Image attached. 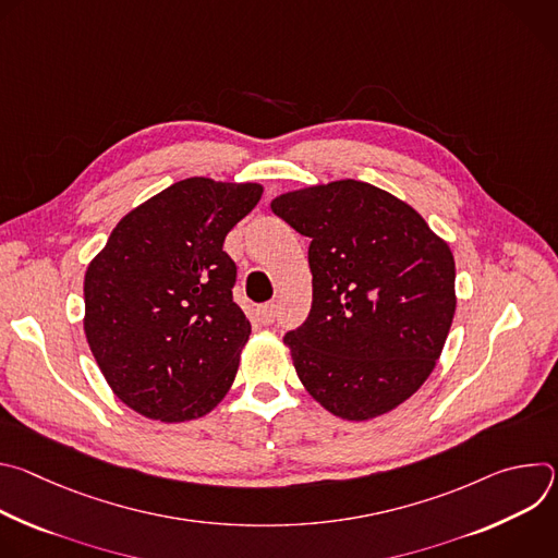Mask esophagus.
I'll return each mask as SVG.
<instances>
[{"instance_id":"obj_1","label":"esophagus","mask_w":558,"mask_h":558,"mask_svg":"<svg viewBox=\"0 0 558 558\" xmlns=\"http://www.w3.org/2000/svg\"><path fill=\"white\" fill-rule=\"evenodd\" d=\"M256 313H258V320L263 325H271L276 320V315H278V306L274 302H267V304H260L256 308Z\"/></svg>"}]
</instances>
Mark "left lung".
<instances>
[{
	"label": "left lung",
	"mask_w": 558,
	"mask_h": 558,
	"mask_svg": "<svg viewBox=\"0 0 558 558\" xmlns=\"http://www.w3.org/2000/svg\"><path fill=\"white\" fill-rule=\"evenodd\" d=\"M271 211L311 238V311L284 336L302 386L349 422L407 402L454 317L448 243L409 203L353 179L280 194Z\"/></svg>",
	"instance_id": "obj_1"
}]
</instances>
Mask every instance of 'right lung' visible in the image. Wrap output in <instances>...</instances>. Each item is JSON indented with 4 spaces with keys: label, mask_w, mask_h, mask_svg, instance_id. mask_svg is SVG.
I'll return each mask as SVG.
<instances>
[{
    "label": "right lung",
    "mask_w": 558,
    "mask_h": 558,
    "mask_svg": "<svg viewBox=\"0 0 558 558\" xmlns=\"http://www.w3.org/2000/svg\"><path fill=\"white\" fill-rule=\"evenodd\" d=\"M258 183L179 181L112 229L84 278V331L119 400L147 420L190 422L233 384L252 325L233 302L225 235Z\"/></svg>",
    "instance_id": "obj_1"
}]
</instances>
